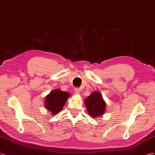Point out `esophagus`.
Returning <instances> with one entry per match:
<instances>
[{
  "label": "esophagus",
  "mask_w": 155,
  "mask_h": 155,
  "mask_svg": "<svg viewBox=\"0 0 155 155\" xmlns=\"http://www.w3.org/2000/svg\"><path fill=\"white\" fill-rule=\"evenodd\" d=\"M74 92L75 94H80V93H81L80 90H79L78 88H77L74 89Z\"/></svg>",
  "instance_id": "1"
}]
</instances>
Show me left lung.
Instances as JSON below:
<instances>
[{"label": "left lung", "mask_w": 155, "mask_h": 155, "mask_svg": "<svg viewBox=\"0 0 155 155\" xmlns=\"http://www.w3.org/2000/svg\"><path fill=\"white\" fill-rule=\"evenodd\" d=\"M84 104L90 116L94 118L100 117L104 114L106 109V103L102 97L101 92L95 91L86 97Z\"/></svg>", "instance_id": "1"}]
</instances>
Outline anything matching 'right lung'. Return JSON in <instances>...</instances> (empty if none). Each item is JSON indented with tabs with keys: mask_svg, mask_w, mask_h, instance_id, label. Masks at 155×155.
Wrapping results in <instances>:
<instances>
[{
	"mask_svg": "<svg viewBox=\"0 0 155 155\" xmlns=\"http://www.w3.org/2000/svg\"><path fill=\"white\" fill-rule=\"evenodd\" d=\"M70 96L69 93L60 89L53 90L45 97V108L54 116L61 111Z\"/></svg>",
	"mask_w": 155,
	"mask_h": 155,
	"instance_id": "add662e5",
	"label": "right lung"
}]
</instances>
